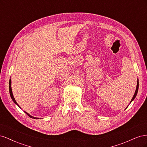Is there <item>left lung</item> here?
Segmentation results:
<instances>
[{
  "label": "left lung",
  "mask_w": 147,
  "mask_h": 147,
  "mask_svg": "<svg viewBox=\"0 0 147 147\" xmlns=\"http://www.w3.org/2000/svg\"><path fill=\"white\" fill-rule=\"evenodd\" d=\"M138 89H139V80H137V84L136 90V91H135V93H134V96H133L132 99H131V102H130V104L131 103V102H132L133 100H134V99H135V97H136L137 94V92H138ZM126 108H127V107H126Z\"/></svg>",
  "instance_id": "1"
}]
</instances>
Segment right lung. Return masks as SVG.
<instances>
[{"label": "right lung", "instance_id": "obj_1", "mask_svg": "<svg viewBox=\"0 0 147 147\" xmlns=\"http://www.w3.org/2000/svg\"><path fill=\"white\" fill-rule=\"evenodd\" d=\"M11 79H10V81H9V91H10V96H11V99L13 100V101L15 102V104H16L20 108V107L19 106V105L18 104V103L16 102V101L15 100V98H14V97H13V93H12V90H11ZM26 114H27L28 116L29 117H30V118H34V119H38V118H35V117H32V116H31V115H30L28 113H27V112H24Z\"/></svg>", "mask_w": 147, "mask_h": 147}]
</instances>
